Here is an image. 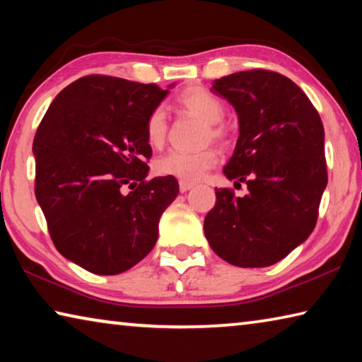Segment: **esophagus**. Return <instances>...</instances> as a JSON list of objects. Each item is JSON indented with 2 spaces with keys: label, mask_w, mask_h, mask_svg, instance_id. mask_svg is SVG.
Instances as JSON below:
<instances>
[{
  "label": "esophagus",
  "mask_w": 362,
  "mask_h": 362,
  "mask_svg": "<svg viewBox=\"0 0 362 362\" xmlns=\"http://www.w3.org/2000/svg\"><path fill=\"white\" fill-rule=\"evenodd\" d=\"M194 185H193V183H189V182H179V188H180V192L182 193H187L188 192V189H192Z\"/></svg>",
  "instance_id": "1"
}]
</instances>
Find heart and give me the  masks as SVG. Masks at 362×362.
<instances>
[{
    "instance_id": "obj_1",
    "label": "heart",
    "mask_w": 362,
    "mask_h": 362,
    "mask_svg": "<svg viewBox=\"0 0 362 362\" xmlns=\"http://www.w3.org/2000/svg\"><path fill=\"white\" fill-rule=\"evenodd\" d=\"M179 103L189 113L199 116L207 122L206 140H225L226 131L217 124L225 115V107L217 95H214L204 88H188L179 95ZM146 140L151 146L159 148L166 140L168 119L163 108H155L150 113L145 126ZM218 161L217 151L212 148H203L198 151L170 150L166 155L159 156L155 163V170L159 175L174 177L182 182H198L203 179L207 170L216 166Z\"/></svg>"
}]
</instances>
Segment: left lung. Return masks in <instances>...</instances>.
I'll use <instances>...</instances> for the list:
<instances>
[{
  "instance_id": "1",
  "label": "left lung",
  "mask_w": 362,
  "mask_h": 362,
  "mask_svg": "<svg viewBox=\"0 0 362 362\" xmlns=\"http://www.w3.org/2000/svg\"><path fill=\"white\" fill-rule=\"evenodd\" d=\"M211 90L238 113L240 137L223 174L249 193L216 188L206 238L231 265H274L315 230L327 185L322 121L303 90L276 71L233 73Z\"/></svg>"
}]
</instances>
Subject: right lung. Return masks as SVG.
<instances>
[{"label": "right lung", "instance_id": "add662e5", "mask_svg": "<svg viewBox=\"0 0 362 362\" xmlns=\"http://www.w3.org/2000/svg\"><path fill=\"white\" fill-rule=\"evenodd\" d=\"M170 88L83 76L60 90L36 131L35 194L49 235L90 273L119 274L148 255L179 194L174 177L146 180L145 163L146 119Z\"/></svg>", "mask_w": 362, "mask_h": 362}]
</instances>
